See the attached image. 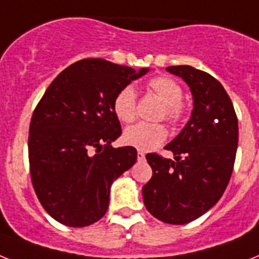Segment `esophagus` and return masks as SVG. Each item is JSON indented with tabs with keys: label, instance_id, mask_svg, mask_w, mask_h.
<instances>
[{
	"label": "esophagus",
	"instance_id": "esophagus-1",
	"mask_svg": "<svg viewBox=\"0 0 259 259\" xmlns=\"http://www.w3.org/2000/svg\"><path fill=\"white\" fill-rule=\"evenodd\" d=\"M137 157H138V161H144V159H145V153H144V151H138V154H137Z\"/></svg>",
	"mask_w": 259,
	"mask_h": 259
}]
</instances>
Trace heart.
<instances>
[{"label":"heart","instance_id":"obj_1","mask_svg":"<svg viewBox=\"0 0 259 259\" xmlns=\"http://www.w3.org/2000/svg\"><path fill=\"white\" fill-rule=\"evenodd\" d=\"M149 89L155 93L163 102L162 117L170 122H177L184 115L182 88L178 82L170 77H155L149 81ZM137 93L132 85H127L119 90L113 101V110L117 118L122 122H130L136 117ZM167 132L161 123L140 122L129 126L123 132V142L129 146L142 151H149L158 148L166 140Z\"/></svg>","mask_w":259,"mask_h":259}]
</instances>
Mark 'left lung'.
Returning <instances> with one entry per match:
<instances>
[{
    "label": "left lung",
    "instance_id": "left-lung-1",
    "mask_svg": "<svg viewBox=\"0 0 259 259\" xmlns=\"http://www.w3.org/2000/svg\"><path fill=\"white\" fill-rule=\"evenodd\" d=\"M166 70L184 79L193 96L190 119L165 149L174 159L146 155L153 177L142 188L149 213L165 224L185 225L210 210L232 177L238 119L224 86L189 65Z\"/></svg>",
    "mask_w": 259,
    "mask_h": 259
}]
</instances>
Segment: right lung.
Masks as SVG:
<instances>
[{"label": "right lung", "instance_id": "add662e5", "mask_svg": "<svg viewBox=\"0 0 259 259\" xmlns=\"http://www.w3.org/2000/svg\"><path fill=\"white\" fill-rule=\"evenodd\" d=\"M148 71L86 58L61 71L42 96L29 127V165L39 202L60 224L83 228L101 220L111 184L136 163L133 146H111L122 133L113 101Z\"/></svg>", "mask_w": 259, "mask_h": 259}]
</instances>
